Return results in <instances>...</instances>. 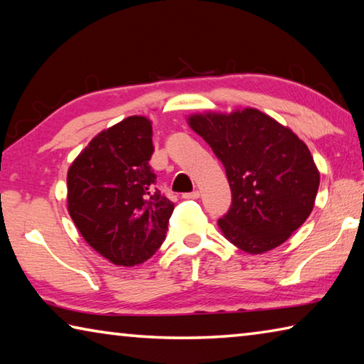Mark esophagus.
Listing matches in <instances>:
<instances>
[{"label": "esophagus", "instance_id": "esophagus-1", "mask_svg": "<svg viewBox=\"0 0 364 364\" xmlns=\"http://www.w3.org/2000/svg\"><path fill=\"white\" fill-rule=\"evenodd\" d=\"M200 196L199 191H193V193H186L183 194V199H197V197Z\"/></svg>", "mask_w": 364, "mask_h": 364}]
</instances>
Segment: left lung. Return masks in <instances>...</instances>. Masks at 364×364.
I'll return each mask as SVG.
<instances>
[{
  "instance_id": "obj_1",
  "label": "left lung",
  "mask_w": 364,
  "mask_h": 364,
  "mask_svg": "<svg viewBox=\"0 0 364 364\" xmlns=\"http://www.w3.org/2000/svg\"><path fill=\"white\" fill-rule=\"evenodd\" d=\"M223 164L231 205L218 220L225 237L247 254L286 242L315 205L319 171L304 141L257 109L189 117Z\"/></svg>"
}]
</instances>
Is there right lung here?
I'll return each mask as SVG.
<instances>
[{"instance_id":"add662e5","label":"right lung","mask_w":364,"mask_h":364,"mask_svg":"<svg viewBox=\"0 0 364 364\" xmlns=\"http://www.w3.org/2000/svg\"><path fill=\"white\" fill-rule=\"evenodd\" d=\"M152 152L151 122L133 115L91 139L67 173L73 223L91 247L122 267L156 254L175 208L156 186Z\"/></svg>"}]
</instances>
